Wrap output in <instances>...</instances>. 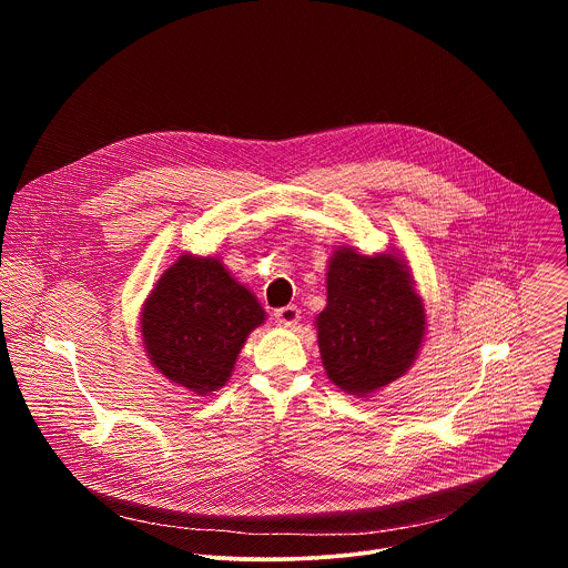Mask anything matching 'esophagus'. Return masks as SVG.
<instances>
[{
    "instance_id": "obj_1",
    "label": "esophagus",
    "mask_w": 568,
    "mask_h": 568,
    "mask_svg": "<svg viewBox=\"0 0 568 568\" xmlns=\"http://www.w3.org/2000/svg\"><path fill=\"white\" fill-rule=\"evenodd\" d=\"M274 316H276V321L281 323V326L292 328V326H296L298 318H301V310L296 305H285V307H278L274 312Z\"/></svg>"
}]
</instances>
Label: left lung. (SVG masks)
<instances>
[{
    "label": "left lung",
    "mask_w": 568,
    "mask_h": 568,
    "mask_svg": "<svg viewBox=\"0 0 568 568\" xmlns=\"http://www.w3.org/2000/svg\"><path fill=\"white\" fill-rule=\"evenodd\" d=\"M326 283L328 305L316 316V335L328 377L346 393L368 395L407 373L427 321L404 261L344 247L333 254Z\"/></svg>",
    "instance_id": "1"
}]
</instances>
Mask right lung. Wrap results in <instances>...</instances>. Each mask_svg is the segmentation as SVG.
<instances>
[{
  "instance_id": "1",
  "label": "right lung",
  "mask_w": 568,
  "mask_h": 568,
  "mask_svg": "<svg viewBox=\"0 0 568 568\" xmlns=\"http://www.w3.org/2000/svg\"><path fill=\"white\" fill-rule=\"evenodd\" d=\"M263 321L256 296L217 258L186 254L145 298L141 335L159 373L206 395L224 386L242 344Z\"/></svg>"
}]
</instances>
